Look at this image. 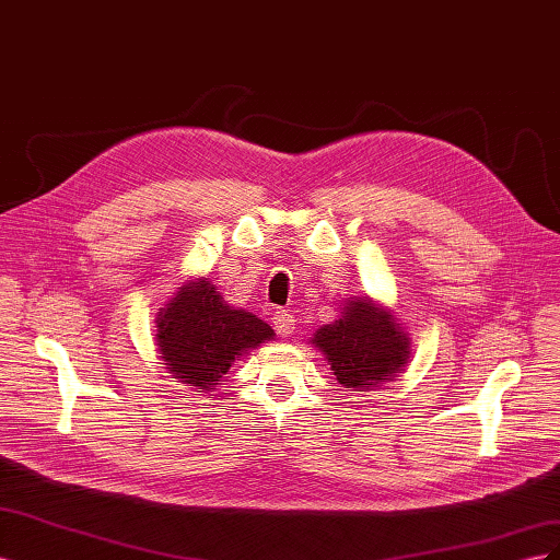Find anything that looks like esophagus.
Returning a JSON list of instances; mask_svg holds the SVG:
<instances>
[{
  "instance_id": "1",
  "label": "esophagus",
  "mask_w": 560,
  "mask_h": 560,
  "mask_svg": "<svg viewBox=\"0 0 560 560\" xmlns=\"http://www.w3.org/2000/svg\"><path fill=\"white\" fill-rule=\"evenodd\" d=\"M273 327H276V331H278L280 336H292L294 329H296V319H294L292 313L278 311V313L273 315Z\"/></svg>"
}]
</instances>
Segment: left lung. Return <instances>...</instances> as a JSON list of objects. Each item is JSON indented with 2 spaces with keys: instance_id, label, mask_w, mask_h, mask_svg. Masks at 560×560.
I'll list each match as a JSON object with an SVG mask.
<instances>
[{
  "instance_id": "obj_1",
  "label": "left lung",
  "mask_w": 560,
  "mask_h": 560,
  "mask_svg": "<svg viewBox=\"0 0 560 560\" xmlns=\"http://www.w3.org/2000/svg\"><path fill=\"white\" fill-rule=\"evenodd\" d=\"M311 343L325 354L338 385L352 393L381 389L404 374L411 338L385 303L350 296L331 325L319 327Z\"/></svg>"
}]
</instances>
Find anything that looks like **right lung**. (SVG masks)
I'll return each mask as SVG.
<instances>
[{"instance_id":"right-lung-1","label":"right lung","mask_w":560,"mask_h":560,"mask_svg":"<svg viewBox=\"0 0 560 560\" xmlns=\"http://www.w3.org/2000/svg\"><path fill=\"white\" fill-rule=\"evenodd\" d=\"M273 336L264 319L224 301L210 278L182 282L156 313L159 358L196 393H214L235 360Z\"/></svg>"}]
</instances>
